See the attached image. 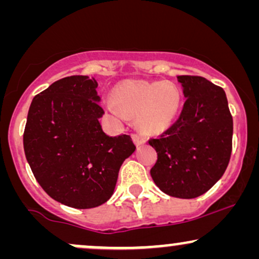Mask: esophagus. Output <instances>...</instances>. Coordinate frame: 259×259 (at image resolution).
Here are the masks:
<instances>
[{
	"mask_svg": "<svg viewBox=\"0 0 259 259\" xmlns=\"http://www.w3.org/2000/svg\"><path fill=\"white\" fill-rule=\"evenodd\" d=\"M133 139H134V141H135L136 145H141V144H145V142H146V136H145V134H142V133L133 134Z\"/></svg>",
	"mask_w": 259,
	"mask_h": 259,
	"instance_id": "1",
	"label": "esophagus"
}]
</instances>
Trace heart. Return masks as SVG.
Returning <instances> with one entry per match:
<instances>
[{
  "instance_id": "heart-1",
  "label": "heart",
  "mask_w": 259,
  "mask_h": 259,
  "mask_svg": "<svg viewBox=\"0 0 259 259\" xmlns=\"http://www.w3.org/2000/svg\"><path fill=\"white\" fill-rule=\"evenodd\" d=\"M113 99L121 111L138 115L142 129L160 133L168 129L179 114L183 94L174 82L127 80L115 86Z\"/></svg>"
}]
</instances>
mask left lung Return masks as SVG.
Instances as JSON below:
<instances>
[{
  "label": "left lung",
  "mask_w": 259,
  "mask_h": 259,
  "mask_svg": "<svg viewBox=\"0 0 259 259\" xmlns=\"http://www.w3.org/2000/svg\"><path fill=\"white\" fill-rule=\"evenodd\" d=\"M186 97L177 121L148 144L157 152L151 177L164 194L195 198L224 174L233 150V117L225 91L197 75H179Z\"/></svg>",
  "instance_id": "obj_1"
}]
</instances>
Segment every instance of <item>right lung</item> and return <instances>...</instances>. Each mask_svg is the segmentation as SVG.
Listing matches in <instances>:
<instances>
[{
  "label": "right lung",
  "instance_id": "right-lung-1",
  "mask_svg": "<svg viewBox=\"0 0 259 259\" xmlns=\"http://www.w3.org/2000/svg\"><path fill=\"white\" fill-rule=\"evenodd\" d=\"M97 81L67 76L32 99L23 144L35 179L47 195L79 209L111 198L120 165L136 146L129 135L108 136Z\"/></svg>",
  "mask_w": 259,
  "mask_h": 259
}]
</instances>
